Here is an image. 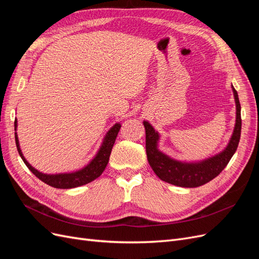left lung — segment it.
I'll return each mask as SVG.
<instances>
[{"mask_svg":"<svg viewBox=\"0 0 259 259\" xmlns=\"http://www.w3.org/2000/svg\"><path fill=\"white\" fill-rule=\"evenodd\" d=\"M234 100L237 107L236 125L228 146L224 151L209 159L195 163L180 162L169 158L158 149L159 133L155 132L150 123L144 121L146 130V152L147 159L153 171L163 182L185 187L195 188L204 185L222 173L234 152L237 151L241 137V105L237 91L232 86Z\"/></svg>","mask_w":259,"mask_h":259,"instance_id":"8db88e82","label":"left lung"}]
</instances>
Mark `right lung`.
Returning a JSON list of instances; mask_svg holds the SVG:
<instances>
[{
	"label": "right lung",
	"mask_w": 259,
	"mask_h": 259,
	"mask_svg": "<svg viewBox=\"0 0 259 259\" xmlns=\"http://www.w3.org/2000/svg\"><path fill=\"white\" fill-rule=\"evenodd\" d=\"M120 128H121L120 123H116L113 125V126L110 128V131L107 133V135L103 142V145H101L96 156L88 164V165L83 167L82 169L72 171V173H64V174H43L41 171H38L37 169H35L34 167L30 165L28 161L25 159V156H23L19 147V140L16 133L17 120H15V140H16L17 150L19 152V155L21 156L22 161L25 162L27 167L32 171L38 179H41L43 183L48 184L54 188H59V189H70V188H75V187H80V186L89 184L103 174V171L105 170L107 164L109 162L112 147L114 145L115 138L117 136V133H119Z\"/></svg>",
	"instance_id": "right-lung-1"
}]
</instances>
